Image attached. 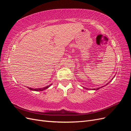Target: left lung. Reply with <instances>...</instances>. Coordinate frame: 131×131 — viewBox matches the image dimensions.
Wrapping results in <instances>:
<instances>
[{"label":"left lung","mask_w":131,"mask_h":131,"mask_svg":"<svg viewBox=\"0 0 131 131\" xmlns=\"http://www.w3.org/2000/svg\"><path fill=\"white\" fill-rule=\"evenodd\" d=\"M109 84V83H108V84H106V85H108ZM103 86H102V87H101V88H103ZM101 88H97V89H92V90H98V89H101Z\"/></svg>","instance_id":"8db88e82"}]
</instances>
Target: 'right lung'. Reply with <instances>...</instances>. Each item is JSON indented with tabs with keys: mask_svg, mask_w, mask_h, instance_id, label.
Returning a JSON list of instances; mask_svg holds the SVG:
<instances>
[{
	"mask_svg": "<svg viewBox=\"0 0 131 131\" xmlns=\"http://www.w3.org/2000/svg\"><path fill=\"white\" fill-rule=\"evenodd\" d=\"M51 85H52V84H51V85H49V86H46V87H45V88H40V89H32V88H28L29 90H31V91H43V90H46V89H48Z\"/></svg>",
	"mask_w": 131,
	"mask_h": 131,
	"instance_id": "obj_1",
	"label": "right lung"
}]
</instances>
